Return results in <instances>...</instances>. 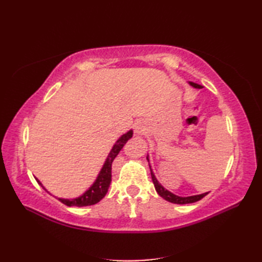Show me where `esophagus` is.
Wrapping results in <instances>:
<instances>
[{
    "label": "esophagus",
    "mask_w": 262,
    "mask_h": 262,
    "mask_svg": "<svg viewBox=\"0 0 262 262\" xmlns=\"http://www.w3.org/2000/svg\"><path fill=\"white\" fill-rule=\"evenodd\" d=\"M145 132V126H144L142 122H140V124H137L136 126H135V133L136 134H143V133Z\"/></svg>",
    "instance_id": "34e87169"
}]
</instances>
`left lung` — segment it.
I'll return each mask as SVG.
<instances>
[{
    "label": "left lung",
    "mask_w": 262,
    "mask_h": 262,
    "mask_svg": "<svg viewBox=\"0 0 262 262\" xmlns=\"http://www.w3.org/2000/svg\"><path fill=\"white\" fill-rule=\"evenodd\" d=\"M189 84L191 86L196 88V89H202L203 86L200 84H197V83H193V82H189ZM147 161L149 162L148 160V155L146 157ZM149 170H151V176H152V181L154 183V187H155V190L160 194L161 197L163 199L168 200L170 203H173V204H179V205H185V204H191V203H196L198 200H200L202 198H204L206 194L208 192H205V193H200V194H194V196H188V197H180V196H177L173 192H171L169 190H166V189L161 185V183L158 181L157 177L154 176V172L151 169V165H149Z\"/></svg>",
    "instance_id": "8db88e82"
}]
</instances>
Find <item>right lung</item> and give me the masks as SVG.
<instances>
[{"label":"right lung","instance_id":"right-lung-1","mask_svg":"<svg viewBox=\"0 0 262 262\" xmlns=\"http://www.w3.org/2000/svg\"><path fill=\"white\" fill-rule=\"evenodd\" d=\"M133 137V130H128L125 134H122L117 142L114 144L113 148L109 152L107 159H105L104 163L102 165L101 170H100L99 174L97 177V179L94 180V182L92 183V186L88 189L86 191L83 192L81 196L73 198V199H65V198H57L60 203L65 204L66 206H76V207H84V206H90V205H94L99 203L101 200L105 193L108 192V189L110 187L111 183V165H113L114 160L116 159L117 155L120 152V149L124 147L125 144L127 143L128 140H130ZM37 182L45 190L49 193V191L47 189L42 186V183L39 181L38 179H36ZM52 194V193H49Z\"/></svg>","mask_w":262,"mask_h":262}]
</instances>
